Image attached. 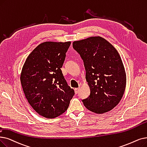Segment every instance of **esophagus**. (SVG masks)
I'll return each mask as SVG.
<instances>
[{
	"label": "esophagus",
	"mask_w": 147,
	"mask_h": 147,
	"mask_svg": "<svg viewBox=\"0 0 147 147\" xmlns=\"http://www.w3.org/2000/svg\"><path fill=\"white\" fill-rule=\"evenodd\" d=\"M79 89L80 88H75L74 89V92H75V94H78L79 93Z\"/></svg>",
	"instance_id": "esophagus-1"
}]
</instances>
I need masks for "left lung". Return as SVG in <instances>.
I'll return each instance as SVG.
<instances>
[{
  "mask_svg": "<svg viewBox=\"0 0 147 147\" xmlns=\"http://www.w3.org/2000/svg\"><path fill=\"white\" fill-rule=\"evenodd\" d=\"M73 47L84 61L90 95L82 100L97 113L112 110L122 98L126 76L121 57L111 44L100 36L74 41Z\"/></svg>",
  "mask_w": 147,
  "mask_h": 147,
  "instance_id": "8db88e82",
  "label": "left lung"
}]
</instances>
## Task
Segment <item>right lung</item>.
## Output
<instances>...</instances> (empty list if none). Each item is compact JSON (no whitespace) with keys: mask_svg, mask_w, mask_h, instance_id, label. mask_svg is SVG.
Segmentation results:
<instances>
[{"mask_svg":"<svg viewBox=\"0 0 147 147\" xmlns=\"http://www.w3.org/2000/svg\"><path fill=\"white\" fill-rule=\"evenodd\" d=\"M71 42H44L28 56L20 76L25 97L40 115L54 118L64 113L74 95L61 68Z\"/></svg>","mask_w":147,"mask_h":147,"instance_id":"add662e5","label":"right lung"}]
</instances>
